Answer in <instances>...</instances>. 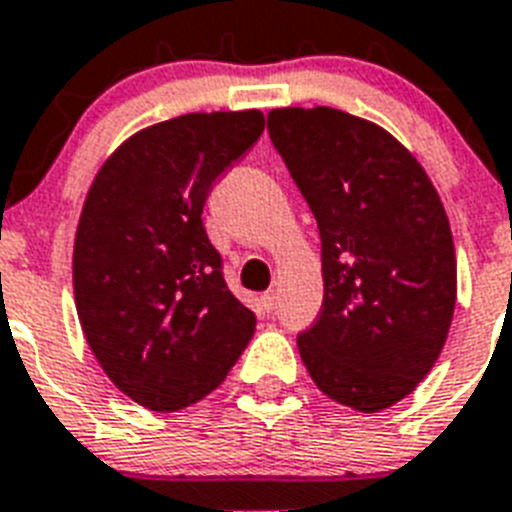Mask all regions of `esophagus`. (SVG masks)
<instances>
[{
  "label": "esophagus",
  "mask_w": 512,
  "mask_h": 512,
  "mask_svg": "<svg viewBox=\"0 0 512 512\" xmlns=\"http://www.w3.org/2000/svg\"><path fill=\"white\" fill-rule=\"evenodd\" d=\"M260 302H263L265 313H273V310H276V307H278V297H276V292H265L263 297H260Z\"/></svg>",
  "instance_id": "1"
}]
</instances>
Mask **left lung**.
Masks as SVG:
<instances>
[{
  "instance_id": "8db88e82",
  "label": "left lung",
  "mask_w": 512,
  "mask_h": 512,
  "mask_svg": "<svg viewBox=\"0 0 512 512\" xmlns=\"http://www.w3.org/2000/svg\"><path fill=\"white\" fill-rule=\"evenodd\" d=\"M268 134L321 234L326 292L297 336L302 363L331 400L378 413L447 342L458 265L442 199L400 141L350 112L273 110Z\"/></svg>"
}]
</instances>
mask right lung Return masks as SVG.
Returning <instances> with one entry per match:
<instances>
[{
    "label": "right lung",
    "instance_id": "right-lung-1",
    "mask_svg": "<svg viewBox=\"0 0 512 512\" xmlns=\"http://www.w3.org/2000/svg\"><path fill=\"white\" fill-rule=\"evenodd\" d=\"M263 128L257 110L189 112L131 136L91 184L73 252L78 318L112 384L149 410L207 397L255 334L202 210Z\"/></svg>",
    "mask_w": 512,
    "mask_h": 512
}]
</instances>
